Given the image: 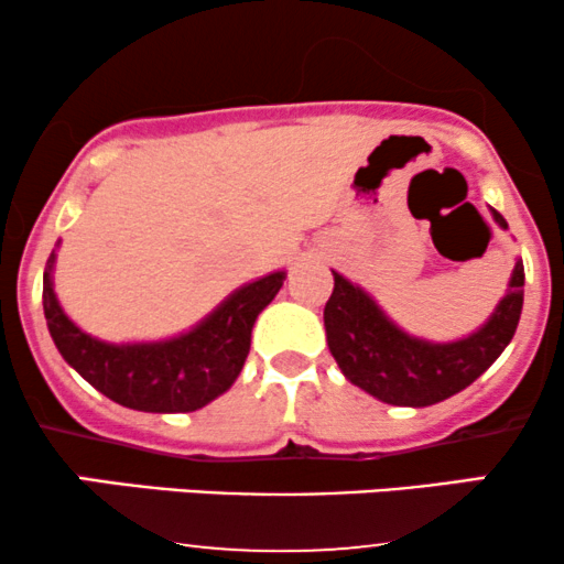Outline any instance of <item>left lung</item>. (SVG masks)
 <instances>
[{
  "label": "left lung",
  "instance_id": "8db88e82",
  "mask_svg": "<svg viewBox=\"0 0 564 564\" xmlns=\"http://www.w3.org/2000/svg\"><path fill=\"white\" fill-rule=\"evenodd\" d=\"M490 212L498 228L507 230V219ZM332 273L334 291L323 323L334 360L355 387L381 403L408 408L448 400L488 371L514 336L525 296V268L517 260L507 294L477 332L456 341H430L405 334L366 289Z\"/></svg>",
  "mask_w": 564,
  "mask_h": 564
}]
</instances>
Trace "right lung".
Segmentation results:
<instances>
[{
    "label": "right lung",
    "mask_w": 564,
    "mask_h": 564,
    "mask_svg": "<svg viewBox=\"0 0 564 564\" xmlns=\"http://www.w3.org/2000/svg\"><path fill=\"white\" fill-rule=\"evenodd\" d=\"M55 251L44 270V318L57 352L97 392L145 413H187L228 392L251 347L257 315L275 300L286 270L243 283L191 332L161 341L111 345L82 332L57 302Z\"/></svg>",
    "instance_id": "right-lung-1"
}]
</instances>
